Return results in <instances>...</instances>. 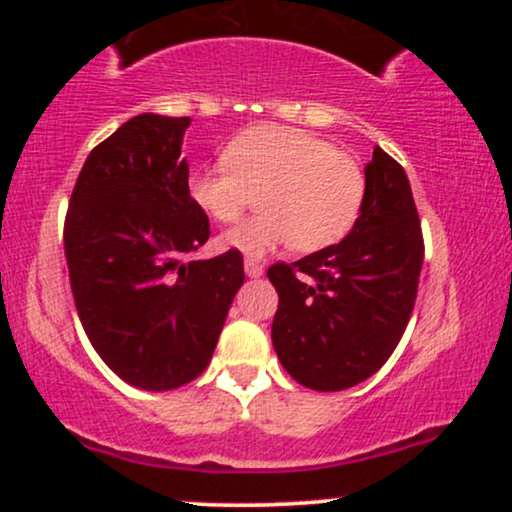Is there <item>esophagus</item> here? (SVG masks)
Here are the masks:
<instances>
[{"label": "esophagus", "instance_id": "1", "mask_svg": "<svg viewBox=\"0 0 512 512\" xmlns=\"http://www.w3.org/2000/svg\"><path fill=\"white\" fill-rule=\"evenodd\" d=\"M245 274H248L250 279H257V276L264 274V267L255 260H245Z\"/></svg>", "mask_w": 512, "mask_h": 512}]
</instances>
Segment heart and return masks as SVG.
I'll return each mask as SVG.
<instances>
[{"mask_svg": "<svg viewBox=\"0 0 512 512\" xmlns=\"http://www.w3.org/2000/svg\"><path fill=\"white\" fill-rule=\"evenodd\" d=\"M226 166L197 168L187 195L209 219L233 223L260 192L255 219L219 238L221 248L262 257L293 240L301 252L339 243L361 214L366 175L354 156L296 127L245 129L223 151Z\"/></svg>", "mask_w": 512, "mask_h": 512, "instance_id": "obj_1", "label": "heart"}]
</instances>
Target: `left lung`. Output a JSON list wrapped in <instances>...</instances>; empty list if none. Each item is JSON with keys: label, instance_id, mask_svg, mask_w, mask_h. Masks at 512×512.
Here are the masks:
<instances>
[{"label": "left lung", "instance_id": "obj_1", "mask_svg": "<svg viewBox=\"0 0 512 512\" xmlns=\"http://www.w3.org/2000/svg\"><path fill=\"white\" fill-rule=\"evenodd\" d=\"M424 236L404 168L380 146L366 166L361 214L342 243L274 264L272 344L310 390L339 392L390 358L414 310Z\"/></svg>", "mask_w": 512, "mask_h": 512}]
</instances>
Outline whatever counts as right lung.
<instances>
[{
    "mask_svg": "<svg viewBox=\"0 0 512 512\" xmlns=\"http://www.w3.org/2000/svg\"><path fill=\"white\" fill-rule=\"evenodd\" d=\"M190 117L142 113L86 158L64 221L76 313L93 349L139 390L195 380L245 281L243 255L185 260L209 240L180 156Z\"/></svg>",
    "mask_w": 512,
    "mask_h": 512,
    "instance_id": "add662e5",
    "label": "right lung"
}]
</instances>
